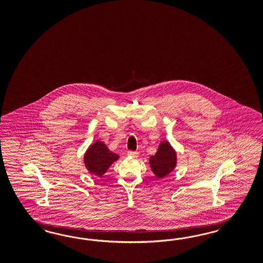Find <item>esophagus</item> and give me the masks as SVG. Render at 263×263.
<instances>
[{"mask_svg":"<svg viewBox=\"0 0 263 263\" xmlns=\"http://www.w3.org/2000/svg\"><path fill=\"white\" fill-rule=\"evenodd\" d=\"M127 155L128 156H130V157H138V155H139V152L129 151V152H127Z\"/></svg>","mask_w":263,"mask_h":263,"instance_id":"1","label":"esophagus"}]
</instances>
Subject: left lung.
<instances>
[{
  "label": "left lung",
  "mask_w": 263,
  "mask_h": 263,
  "mask_svg": "<svg viewBox=\"0 0 263 263\" xmlns=\"http://www.w3.org/2000/svg\"><path fill=\"white\" fill-rule=\"evenodd\" d=\"M152 172L157 177L162 178L170 174L176 164V153L167 142L160 143L159 148L149 159Z\"/></svg>",
  "instance_id": "1"
}]
</instances>
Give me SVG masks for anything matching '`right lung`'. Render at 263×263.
<instances>
[{
	"label": "right lung",
	"mask_w": 263,
	"mask_h": 263,
	"mask_svg": "<svg viewBox=\"0 0 263 263\" xmlns=\"http://www.w3.org/2000/svg\"><path fill=\"white\" fill-rule=\"evenodd\" d=\"M119 159V155L110 152L105 143L97 141L89 146L85 157L84 162L89 173L102 176L111 164Z\"/></svg>",
	"instance_id": "1"
}]
</instances>
